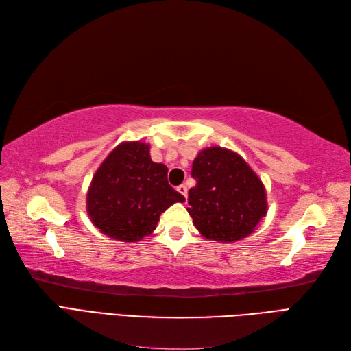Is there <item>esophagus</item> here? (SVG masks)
<instances>
[{"instance_id": "esophagus-1", "label": "esophagus", "mask_w": 351, "mask_h": 351, "mask_svg": "<svg viewBox=\"0 0 351 351\" xmlns=\"http://www.w3.org/2000/svg\"><path fill=\"white\" fill-rule=\"evenodd\" d=\"M177 190L180 193H182L184 197H187V186L186 184H180L178 187H177Z\"/></svg>"}]
</instances>
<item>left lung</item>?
<instances>
[{
	"label": "left lung",
	"instance_id": "obj_1",
	"mask_svg": "<svg viewBox=\"0 0 351 351\" xmlns=\"http://www.w3.org/2000/svg\"><path fill=\"white\" fill-rule=\"evenodd\" d=\"M196 186L189 190L190 217L199 232L219 243L239 241L267 215V192L244 159L219 146L200 151L193 161Z\"/></svg>",
	"mask_w": 351,
	"mask_h": 351
}]
</instances>
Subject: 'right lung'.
<instances>
[{"label": "right lung", "mask_w": 351, "mask_h": 351, "mask_svg": "<svg viewBox=\"0 0 351 351\" xmlns=\"http://www.w3.org/2000/svg\"><path fill=\"white\" fill-rule=\"evenodd\" d=\"M168 168L151 159L149 145L123 142L105 158L88 190L86 209L102 234L132 243L149 236L159 215L186 200L168 184Z\"/></svg>", "instance_id": "add662e5"}]
</instances>
